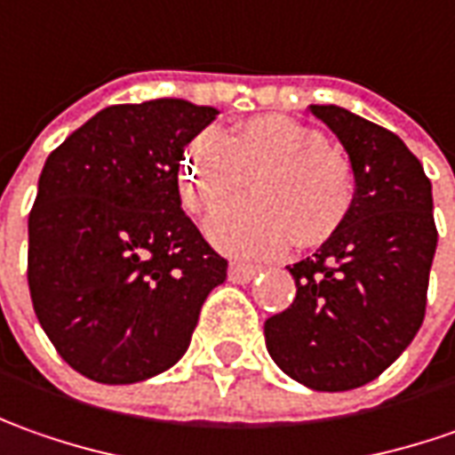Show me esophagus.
I'll return each mask as SVG.
<instances>
[{"mask_svg": "<svg viewBox=\"0 0 455 455\" xmlns=\"http://www.w3.org/2000/svg\"><path fill=\"white\" fill-rule=\"evenodd\" d=\"M261 269L259 267H251V264H239V261H234L231 267H228V279L234 282V284H249L254 276L259 275Z\"/></svg>", "mask_w": 455, "mask_h": 455, "instance_id": "obj_1", "label": "esophagus"}]
</instances>
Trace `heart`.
I'll list each match as a JSON object with an SVG mask.
<instances>
[{"instance_id":"heart-1","label":"heart","mask_w":455,"mask_h":455,"mask_svg":"<svg viewBox=\"0 0 455 455\" xmlns=\"http://www.w3.org/2000/svg\"><path fill=\"white\" fill-rule=\"evenodd\" d=\"M231 157L239 174L228 168ZM254 183L257 206L227 209L209 221L212 242L231 257L264 259L332 239L355 204V171L342 150L305 123L259 116L221 135L191 143L180 173L186 201L212 212L224 201L246 198Z\"/></svg>"}]
</instances>
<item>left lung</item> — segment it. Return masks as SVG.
Here are the masks:
<instances>
[{
  "instance_id": "1",
  "label": "left lung",
  "mask_w": 455,
  "mask_h": 455,
  "mask_svg": "<svg viewBox=\"0 0 455 455\" xmlns=\"http://www.w3.org/2000/svg\"><path fill=\"white\" fill-rule=\"evenodd\" d=\"M355 171V204L332 239L290 267L297 297L264 322L267 350L322 393L375 380L413 342L438 231L431 180L398 135L337 105H309Z\"/></svg>"
}]
</instances>
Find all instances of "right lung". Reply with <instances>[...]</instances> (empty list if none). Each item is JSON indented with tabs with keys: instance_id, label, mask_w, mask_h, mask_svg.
Listing matches in <instances>:
<instances>
[{
	"instance_id": "add662e5",
	"label": "right lung",
	"mask_w": 455,
	"mask_h": 455,
	"mask_svg": "<svg viewBox=\"0 0 455 455\" xmlns=\"http://www.w3.org/2000/svg\"><path fill=\"white\" fill-rule=\"evenodd\" d=\"M216 116L176 98L110 105L42 168L29 294L60 357L95 383H140L173 368L201 305L227 279V259L179 194L183 150Z\"/></svg>"
}]
</instances>
